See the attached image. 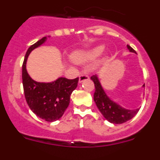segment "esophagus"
I'll return each instance as SVG.
<instances>
[{
    "label": "esophagus",
    "mask_w": 160,
    "mask_h": 160,
    "mask_svg": "<svg viewBox=\"0 0 160 160\" xmlns=\"http://www.w3.org/2000/svg\"><path fill=\"white\" fill-rule=\"evenodd\" d=\"M89 79V76L87 75V73H82L80 75V77H79V82H83L84 81H86V80H88Z\"/></svg>",
    "instance_id": "1"
}]
</instances>
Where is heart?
Returning a JSON list of instances; mask_svg holds the SVG:
<instances>
[{
  "label": "heart",
  "instance_id": "heart-1",
  "mask_svg": "<svg viewBox=\"0 0 160 160\" xmlns=\"http://www.w3.org/2000/svg\"><path fill=\"white\" fill-rule=\"evenodd\" d=\"M104 50V46H98L87 52H75L71 56L72 60L76 63H82L93 61L99 57Z\"/></svg>",
  "mask_w": 160,
  "mask_h": 160
}]
</instances>
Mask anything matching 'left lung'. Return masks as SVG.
I'll list each match as a JSON object with an SVG mask.
<instances>
[{"instance_id": "8db88e82", "label": "left lung", "mask_w": 160, "mask_h": 160, "mask_svg": "<svg viewBox=\"0 0 160 160\" xmlns=\"http://www.w3.org/2000/svg\"><path fill=\"white\" fill-rule=\"evenodd\" d=\"M128 49L130 52L135 53V50L129 45H128ZM90 79L94 82L95 87L94 100L96 106L107 121L114 124L124 123L131 119L139 111V108L135 110L126 109L111 99L103 90L97 75H93Z\"/></svg>"}]
</instances>
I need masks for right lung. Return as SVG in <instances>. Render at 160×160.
<instances>
[{
	"instance_id": "1",
	"label": "right lung",
	"mask_w": 160,
	"mask_h": 160,
	"mask_svg": "<svg viewBox=\"0 0 160 160\" xmlns=\"http://www.w3.org/2000/svg\"><path fill=\"white\" fill-rule=\"evenodd\" d=\"M46 39L44 37L28 49L22 65V83L25 99L31 111L42 119L53 122L62 116L70 104V95L77 87L78 78H58L52 82H38L31 78L26 70L27 58L32 50L42 45Z\"/></svg>"
}]
</instances>
